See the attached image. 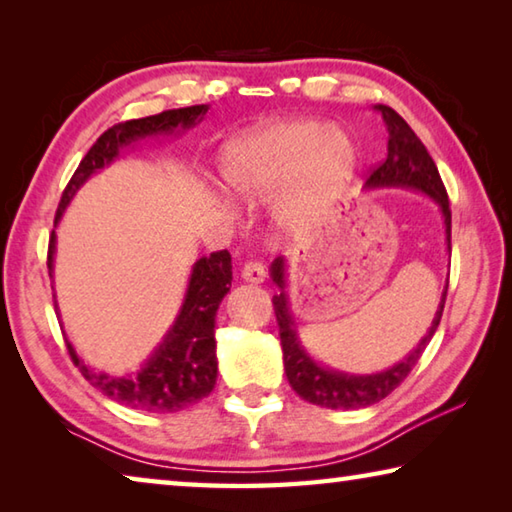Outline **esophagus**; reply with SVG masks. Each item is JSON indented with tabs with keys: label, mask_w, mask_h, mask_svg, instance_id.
Returning <instances> with one entry per match:
<instances>
[{
	"label": "esophagus",
	"mask_w": 512,
	"mask_h": 512,
	"mask_svg": "<svg viewBox=\"0 0 512 512\" xmlns=\"http://www.w3.org/2000/svg\"><path fill=\"white\" fill-rule=\"evenodd\" d=\"M264 277H266V271H264L262 264L248 262V264L241 266V280H244V282L259 284V282H264Z\"/></svg>",
	"instance_id": "obj_1"
}]
</instances>
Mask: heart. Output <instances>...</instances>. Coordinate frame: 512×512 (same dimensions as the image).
I'll return each instance as SVG.
<instances>
[{
	"label": "heart",
	"mask_w": 512,
	"mask_h": 512,
	"mask_svg": "<svg viewBox=\"0 0 512 512\" xmlns=\"http://www.w3.org/2000/svg\"><path fill=\"white\" fill-rule=\"evenodd\" d=\"M359 167L352 137L316 119H284L223 144L219 178L225 192L253 203L282 185L273 216L287 230L316 221Z\"/></svg>",
	"instance_id": "b5f03b06"
}]
</instances>
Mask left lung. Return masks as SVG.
Here are the masks:
<instances>
[{
    "label": "left lung",
    "instance_id": "1",
    "mask_svg": "<svg viewBox=\"0 0 512 512\" xmlns=\"http://www.w3.org/2000/svg\"><path fill=\"white\" fill-rule=\"evenodd\" d=\"M375 110L381 112V117L386 121L388 155L386 160L370 173L366 187H402L427 194L431 201L440 207V212H443L449 250V246H452V241H449L452 239V210H449V198L443 180H440V173L436 169V162L431 160V155L424 149L420 137L411 131V126L406 124L393 108L375 106ZM271 277L275 287L280 289L273 296V309L277 327H280L284 372H287L291 388L302 397V400L323 406V409H366V406L377 404L384 400L386 395H391L413 370L415 363L422 357L424 348L429 345L431 336L436 334L447 298L445 287L443 298L438 302L436 316H433L427 334L422 336V341L415 345L402 361H397L395 366L381 372H372V375H350V372H341L318 363L305 350V345H302L296 320H293L289 307L287 262H284V257H277L271 264Z\"/></svg>",
    "mask_w": 512,
    "mask_h": 512
}]
</instances>
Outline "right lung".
<instances>
[{"mask_svg":"<svg viewBox=\"0 0 512 512\" xmlns=\"http://www.w3.org/2000/svg\"><path fill=\"white\" fill-rule=\"evenodd\" d=\"M210 106H189L178 110H164L160 115H151L144 119H131L124 124H115L108 128L97 142L92 144L88 155L81 160L79 169L69 180L63 198H60L56 221L63 219L69 201L74 194L88 183L94 173L101 171L117 160V155L126 146H133L149 137L160 135H180L203 121ZM54 255H56V230L49 239L47 268L49 277L54 275ZM232 284V257L228 250H219L210 257L196 259L189 275L183 307H180L176 320L164 334L158 348L151 357L142 363V368L133 375H108L90 368L74 345L67 339L69 357L79 366L81 375L90 384L124 406L137 411L151 413H176L187 406L201 402L203 397L212 393L216 384V341H214V323L216 309H219L225 293ZM54 305L58 311L56 293ZM60 316V314H58Z\"/></svg>","mask_w":512,"mask_h":512,"instance_id":"right-lung-1","label":"right lung"}]
</instances>
